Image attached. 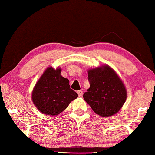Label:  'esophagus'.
<instances>
[{
    "label": "esophagus",
    "instance_id": "esophagus-1",
    "mask_svg": "<svg viewBox=\"0 0 155 155\" xmlns=\"http://www.w3.org/2000/svg\"><path fill=\"white\" fill-rule=\"evenodd\" d=\"M77 93L78 94L79 96H82L83 95V92L81 91V90H78V91H77Z\"/></svg>",
    "mask_w": 155,
    "mask_h": 155
}]
</instances>
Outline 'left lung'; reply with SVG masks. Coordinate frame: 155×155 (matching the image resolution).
<instances>
[{"label": "left lung", "mask_w": 155, "mask_h": 155, "mask_svg": "<svg viewBox=\"0 0 155 155\" xmlns=\"http://www.w3.org/2000/svg\"><path fill=\"white\" fill-rule=\"evenodd\" d=\"M88 81L90 88L83 97L96 114L109 117L120 110L126 100V90L109 66L90 69Z\"/></svg>", "instance_id": "left-lung-1"}]
</instances>
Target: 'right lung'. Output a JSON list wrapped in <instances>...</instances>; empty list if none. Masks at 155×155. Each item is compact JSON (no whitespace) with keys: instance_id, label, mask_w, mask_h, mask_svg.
<instances>
[{"instance_id":"obj_1","label":"right lung","mask_w":155,"mask_h":155,"mask_svg":"<svg viewBox=\"0 0 155 155\" xmlns=\"http://www.w3.org/2000/svg\"><path fill=\"white\" fill-rule=\"evenodd\" d=\"M61 72L60 68H47L34 87L32 101L44 114L59 115L78 96L70 88L68 79L62 77Z\"/></svg>"}]
</instances>
